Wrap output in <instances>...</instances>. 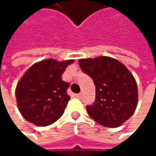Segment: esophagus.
<instances>
[{
    "label": "esophagus",
    "mask_w": 156,
    "mask_h": 156,
    "mask_svg": "<svg viewBox=\"0 0 156 156\" xmlns=\"http://www.w3.org/2000/svg\"><path fill=\"white\" fill-rule=\"evenodd\" d=\"M76 97L80 99V98H81V93H78V94H77V95H76Z\"/></svg>",
    "instance_id": "1"
}]
</instances>
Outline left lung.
I'll list each match as a JSON object with an SVG mask.
<instances>
[{
	"mask_svg": "<svg viewBox=\"0 0 156 156\" xmlns=\"http://www.w3.org/2000/svg\"><path fill=\"white\" fill-rule=\"evenodd\" d=\"M81 70L93 79L95 102L87 106L88 115L98 124L116 127L129 119L137 106V85L126 67L109 57L82 58Z\"/></svg>",
	"mask_w": 156,
	"mask_h": 156,
	"instance_id": "1",
	"label": "left lung"
}]
</instances>
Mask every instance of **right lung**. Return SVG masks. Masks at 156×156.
Here are the masks:
<instances>
[{
  "label": "right lung",
  "instance_id": "obj_1",
  "mask_svg": "<svg viewBox=\"0 0 156 156\" xmlns=\"http://www.w3.org/2000/svg\"><path fill=\"white\" fill-rule=\"evenodd\" d=\"M74 60L45 59L32 65L16 87V99L22 116L29 122L46 126L56 122L64 113L69 96V82L61 75Z\"/></svg>",
  "mask_w": 156,
  "mask_h": 156
}]
</instances>
